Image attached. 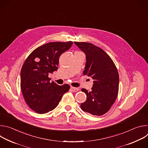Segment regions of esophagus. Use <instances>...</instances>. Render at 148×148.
<instances>
[{"mask_svg":"<svg viewBox=\"0 0 148 148\" xmlns=\"http://www.w3.org/2000/svg\"><path fill=\"white\" fill-rule=\"evenodd\" d=\"M71 90L73 92H77L79 90V88H76V87H71Z\"/></svg>","mask_w":148,"mask_h":148,"instance_id":"1","label":"esophagus"}]
</instances>
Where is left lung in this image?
Listing matches in <instances>:
<instances>
[{
	"instance_id": "obj_1",
	"label": "left lung",
	"mask_w": 148,
	"mask_h": 148,
	"mask_svg": "<svg viewBox=\"0 0 148 148\" xmlns=\"http://www.w3.org/2000/svg\"><path fill=\"white\" fill-rule=\"evenodd\" d=\"M86 56L87 62L83 74L93 79L90 91H81L87 100L81 104V109L94 115L107 113L115 102L119 90V74L111 58L100 47L87 42H74Z\"/></svg>"
}]
</instances>
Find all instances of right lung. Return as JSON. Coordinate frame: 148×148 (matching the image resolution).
Listing matches in <instances>:
<instances>
[{
    "label": "right lung",
    "mask_w": 148,
    "mask_h": 148,
    "mask_svg": "<svg viewBox=\"0 0 148 148\" xmlns=\"http://www.w3.org/2000/svg\"><path fill=\"white\" fill-rule=\"evenodd\" d=\"M72 45V41L50 42L33 50L23 63L21 90L27 105L34 112L42 114L53 110L70 90L69 84L50 82L49 74L58 69L60 56Z\"/></svg>",
    "instance_id": "obj_1"
}]
</instances>
